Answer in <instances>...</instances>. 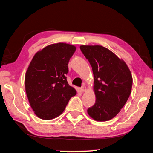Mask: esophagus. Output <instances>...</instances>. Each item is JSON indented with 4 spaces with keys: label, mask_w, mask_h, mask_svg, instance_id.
<instances>
[{
    "label": "esophagus",
    "mask_w": 153,
    "mask_h": 153,
    "mask_svg": "<svg viewBox=\"0 0 153 153\" xmlns=\"http://www.w3.org/2000/svg\"><path fill=\"white\" fill-rule=\"evenodd\" d=\"M80 90H81L82 92H85L86 90V87L85 86H83L82 87L80 88Z\"/></svg>",
    "instance_id": "34e87169"
}]
</instances>
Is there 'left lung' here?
Masks as SVG:
<instances>
[{
	"instance_id": "8db88e82",
	"label": "left lung",
	"mask_w": 153,
	"mask_h": 153,
	"mask_svg": "<svg viewBox=\"0 0 153 153\" xmlns=\"http://www.w3.org/2000/svg\"><path fill=\"white\" fill-rule=\"evenodd\" d=\"M91 65L94 78L95 104L88 113L96 121H105L116 116L128 100L132 76L125 62L102 46H80Z\"/></svg>"
}]
</instances>
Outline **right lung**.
Instances as JSON below:
<instances>
[{
    "label": "right lung",
    "mask_w": 153,
    "mask_h": 153,
    "mask_svg": "<svg viewBox=\"0 0 153 153\" xmlns=\"http://www.w3.org/2000/svg\"><path fill=\"white\" fill-rule=\"evenodd\" d=\"M76 49L68 44H53L38 52L30 63L25 74V91L31 107L40 119L58 117L76 94L66 77Z\"/></svg>",
    "instance_id": "right-lung-1"
}]
</instances>
